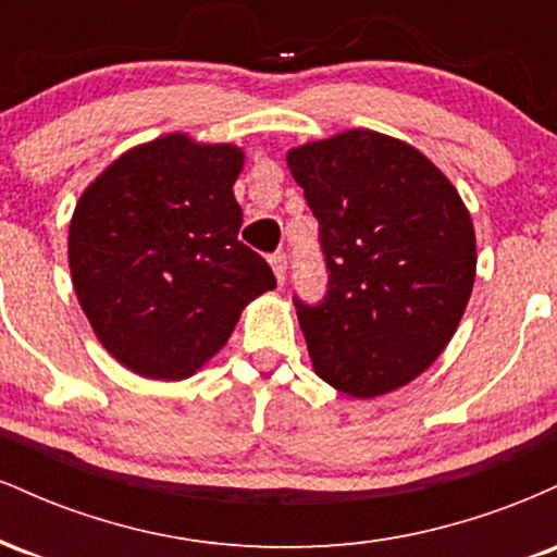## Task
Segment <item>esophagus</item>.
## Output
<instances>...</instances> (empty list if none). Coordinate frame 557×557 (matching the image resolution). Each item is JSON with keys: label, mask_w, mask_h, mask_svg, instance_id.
<instances>
[{"label": "esophagus", "mask_w": 557, "mask_h": 557, "mask_svg": "<svg viewBox=\"0 0 557 557\" xmlns=\"http://www.w3.org/2000/svg\"><path fill=\"white\" fill-rule=\"evenodd\" d=\"M270 264H272V270H274V277H277V283L283 285L285 283V270H287V257H285L283 251L272 253Z\"/></svg>", "instance_id": "34e87169"}]
</instances>
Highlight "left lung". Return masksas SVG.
<instances>
[{"instance_id": "left-lung-1", "label": "left lung", "mask_w": 557, "mask_h": 557, "mask_svg": "<svg viewBox=\"0 0 557 557\" xmlns=\"http://www.w3.org/2000/svg\"><path fill=\"white\" fill-rule=\"evenodd\" d=\"M319 222L327 293L296 300L317 374L354 398L403 387L443 354L476 272L469 209L413 146L348 131L287 151Z\"/></svg>"}]
</instances>
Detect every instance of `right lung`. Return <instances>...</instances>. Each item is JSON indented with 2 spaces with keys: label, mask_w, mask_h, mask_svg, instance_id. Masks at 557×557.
<instances>
[{
  "label": "right lung",
  "mask_w": 557,
  "mask_h": 557,
  "mask_svg": "<svg viewBox=\"0 0 557 557\" xmlns=\"http://www.w3.org/2000/svg\"><path fill=\"white\" fill-rule=\"evenodd\" d=\"M240 170L238 146L170 133L125 151L83 190L67 238L75 296L131 372L196 374L240 311L277 285L238 240Z\"/></svg>",
  "instance_id": "add662e5"
}]
</instances>
